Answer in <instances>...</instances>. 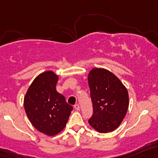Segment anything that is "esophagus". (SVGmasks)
Listing matches in <instances>:
<instances>
[{
	"label": "esophagus",
	"instance_id": "esophagus-1",
	"mask_svg": "<svg viewBox=\"0 0 158 158\" xmlns=\"http://www.w3.org/2000/svg\"><path fill=\"white\" fill-rule=\"evenodd\" d=\"M74 108H75L76 110H79L80 107H79V104H76V105H74Z\"/></svg>",
	"mask_w": 158,
	"mask_h": 158
}]
</instances>
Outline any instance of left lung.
Segmentation results:
<instances>
[{
	"label": "left lung",
	"mask_w": 158,
	"mask_h": 158,
	"mask_svg": "<svg viewBox=\"0 0 158 158\" xmlns=\"http://www.w3.org/2000/svg\"><path fill=\"white\" fill-rule=\"evenodd\" d=\"M93 114L88 122L100 133L113 131L125 117L129 106L126 88L113 73L94 68L88 74Z\"/></svg>",
	"instance_id": "obj_1"
}]
</instances>
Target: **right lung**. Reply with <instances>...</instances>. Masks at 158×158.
I'll return each instance as SVG.
<instances>
[{"mask_svg": "<svg viewBox=\"0 0 158 158\" xmlns=\"http://www.w3.org/2000/svg\"><path fill=\"white\" fill-rule=\"evenodd\" d=\"M58 76L46 71L34 80L26 93L24 106L34 127L48 136L58 134L65 127L73 110L56 91Z\"/></svg>", "mask_w": 158, "mask_h": 158, "instance_id": "obj_1", "label": "right lung"}]
</instances>
